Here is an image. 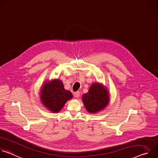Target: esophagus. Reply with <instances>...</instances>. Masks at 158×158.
Returning a JSON list of instances; mask_svg holds the SVG:
<instances>
[{
	"label": "esophagus",
	"instance_id": "1",
	"mask_svg": "<svg viewBox=\"0 0 158 158\" xmlns=\"http://www.w3.org/2000/svg\"><path fill=\"white\" fill-rule=\"evenodd\" d=\"M74 96L76 98H79L80 96V92L79 91H77L74 93Z\"/></svg>",
	"mask_w": 158,
	"mask_h": 158
}]
</instances>
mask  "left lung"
Here are the masks:
<instances>
[{"mask_svg": "<svg viewBox=\"0 0 158 158\" xmlns=\"http://www.w3.org/2000/svg\"><path fill=\"white\" fill-rule=\"evenodd\" d=\"M84 105L90 113H96L103 110L108 104L109 96L107 89L98 82L90 86L89 91L82 95Z\"/></svg>", "mask_w": 158, "mask_h": 158, "instance_id": "1", "label": "left lung"}]
</instances>
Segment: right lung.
<instances>
[{
    "mask_svg": "<svg viewBox=\"0 0 158 158\" xmlns=\"http://www.w3.org/2000/svg\"><path fill=\"white\" fill-rule=\"evenodd\" d=\"M40 101L45 107L53 113L59 112L65 103L73 98V94L64 87L62 81L54 79L42 85Z\"/></svg>",
    "mask_w": 158,
    "mask_h": 158,
    "instance_id": "1",
    "label": "right lung"
}]
</instances>
